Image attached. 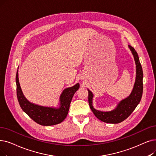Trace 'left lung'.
<instances>
[{
	"label": "left lung",
	"instance_id": "obj_1",
	"mask_svg": "<svg viewBox=\"0 0 156 156\" xmlns=\"http://www.w3.org/2000/svg\"><path fill=\"white\" fill-rule=\"evenodd\" d=\"M128 48L133 54L136 64V79L129 96L121 100L113 110L103 112L94 108L92 105L94 95L90 90L87 89L89 92V103L92 112L98 119L106 123L119 124L126 120L134 110L141 99L143 94V70L136 50L130 45H128Z\"/></svg>",
	"mask_w": 156,
	"mask_h": 156
}]
</instances>
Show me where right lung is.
Here are the masks:
<instances>
[{
  "label": "right lung",
  "mask_w": 156,
  "mask_h": 156,
  "mask_svg": "<svg viewBox=\"0 0 156 156\" xmlns=\"http://www.w3.org/2000/svg\"><path fill=\"white\" fill-rule=\"evenodd\" d=\"M16 83L18 100L23 111L36 123L46 126L56 125L64 120L68 113L70 103L74 94L80 88L78 83L71 87L66 88L60 94L58 106L48 107L30 103L26 99L20 87L18 70L16 72Z\"/></svg>",
  "instance_id": "right-lung-1"
}]
</instances>
